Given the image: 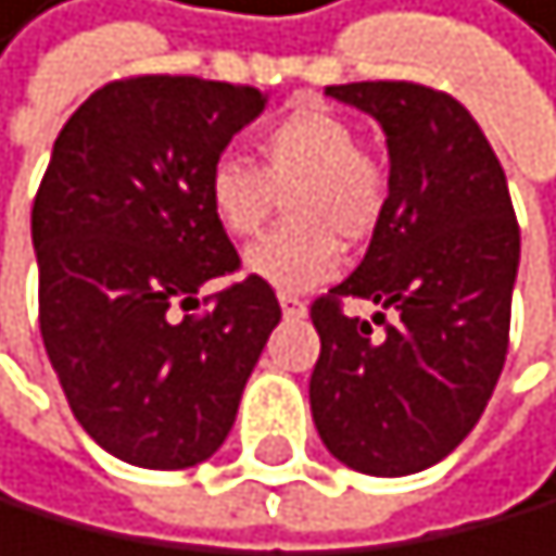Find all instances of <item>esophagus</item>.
Instances as JSON below:
<instances>
[{
    "label": "esophagus",
    "instance_id": "esophagus-1",
    "mask_svg": "<svg viewBox=\"0 0 556 556\" xmlns=\"http://www.w3.org/2000/svg\"><path fill=\"white\" fill-rule=\"evenodd\" d=\"M280 308H283L287 319H305L308 315V305L298 294H280Z\"/></svg>",
    "mask_w": 556,
    "mask_h": 556
}]
</instances>
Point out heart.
I'll return each mask as SVG.
<instances>
[{
  "label": "heart",
  "mask_w": 556,
  "mask_h": 556,
  "mask_svg": "<svg viewBox=\"0 0 556 556\" xmlns=\"http://www.w3.org/2000/svg\"><path fill=\"white\" fill-rule=\"evenodd\" d=\"M262 169L219 155L205 173L212 219L230 237H255L287 198L290 227L244 251V273L283 294L337 276L344 244H362L387 212V173L358 152V130L323 105H301L262 134Z\"/></svg>",
  "instance_id": "heart-1"
}]
</instances>
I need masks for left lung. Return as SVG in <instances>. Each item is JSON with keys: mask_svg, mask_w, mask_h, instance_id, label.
<instances>
[{"mask_svg": "<svg viewBox=\"0 0 556 556\" xmlns=\"http://www.w3.org/2000/svg\"><path fill=\"white\" fill-rule=\"evenodd\" d=\"M387 138V212L344 283L312 305L323 340L308 401L326 451L365 476L443 462L486 412L504 369L521 233L507 177L472 113L408 80L329 84ZM344 296L393 311L383 338Z\"/></svg>", "mask_w": 556, "mask_h": 556, "instance_id": "1", "label": "left lung"}]
</instances>
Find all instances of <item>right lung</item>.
I'll return each mask as SVG.
<instances>
[{
    "label": "right lung",
    "mask_w": 556,
    "mask_h": 556,
    "mask_svg": "<svg viewBox=\"0 0 556 556\" xmlns=\"http://www.w3.org/2000/svg\"><path fill=\"white\" fill-rule=\"evenodd\" d=\"M266 102L219 80L130 77L94 91L52 144L30 208L45 354L84 432L127 465L173 472L216 454L280 323L255 276L173 319L241 262L205 173Z\"/></svg>",
    "instance_id": "obj_1"
}]
</instances>
